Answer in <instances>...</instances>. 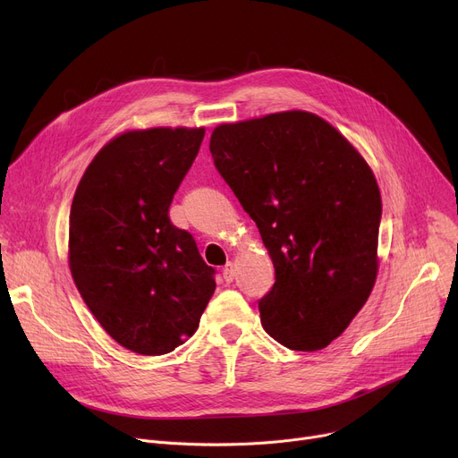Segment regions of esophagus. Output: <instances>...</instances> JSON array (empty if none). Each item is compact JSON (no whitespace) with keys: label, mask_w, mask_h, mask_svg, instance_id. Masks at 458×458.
Returning <instances> with one entry per match:
<instances>
[{"label":"esophagus","mask_w":458,"mask_h":458,"mask_svg":"<svg viewBox=\"0 0 458 458\" xmlns=\"http://www.w3.org/2000/svg\"><path fill=\"white\" fill-rule=\"evenodd\" d=\"M233 276H235V266L232 261H228L226 266L223 267V278H225V282H233Z\"/></svg>","instance_id":"esophagus-1"}]
</instances>
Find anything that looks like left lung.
<instances>
[{
  "label": "left lung",
  "mask_w": 458,
  "mask_h": 458,
  "mask_svg": "<svg viewBox=\"0 0 458 458\" xmlns=\"http://www.w3.org/2000/svg\"><path fill=\"white\" fill-rule=\"evenodd\" d=\"M209 152L273 259L275 284L258 301L263 328L287 349H325L377 278L382 202L369 165L306 111L216 126Z\"/></svg>",
  "instance_id": "8db88e82"
}]
</instances>
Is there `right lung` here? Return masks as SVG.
<instances>
[{
    "label": "right lung",
    "mask_w": 458,
    "mask_h": 458,
    "mask_svg": "<svg viewBox=\"0 0 458 458\" xmlns=\"http://www.w3.org/2000/svg\"><path fill=\"white\" fill-rule=\"evenodd\" d=\"M204 133L150 128L114 137L72 200V278L104 330L139 354L171 352L191 338L215 292V269L168 216Z\"/></svg>",
    "instance_id": "add662e5"
}]
</instances>
